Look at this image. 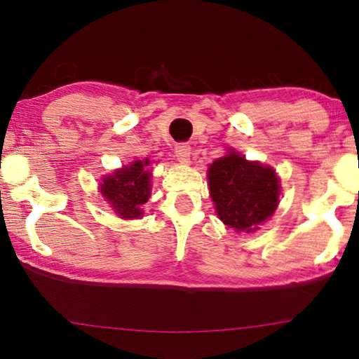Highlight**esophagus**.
<instances>
[{"instance_id":"obj_1","label":"esophagus","mask_w":359,"mask_h":359,"mask_svg":"<svg viewBox=\"0 0 359 359\" xmlns=\"http://www.w3.org/2000/svg\"><path fill=\"white\" fill-rule=\"evenodd\" d=\"M174 154L177 156V160L180 163H190V154H191V149L190 145L185 144V142H180L174 147Z\"/></svg>"}]
</instances>
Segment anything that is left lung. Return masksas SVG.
I'll list each match as a JSON object with an SVG mask.
<instances>
[{"label": "left lung", "mask_w": 359, "mask_h": 359, "mask_svg": "<svg viewBox=\"0 0 359 359\" xmlns=\"http://www.w3.org/2000/svg\"><path fill=\"white\" fill-rule=\"evenodd\" d=\"M209 187L220 220L247 233L274 214L280 191L271 168L247 161L236 151L212 163Z\"/></svg>", "instance_id": "obj_1"}]
</instances>
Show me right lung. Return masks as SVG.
Here are the masks:
<instances>
[{
    "mask_svg": "<svg viewBox=\"0 0 359 359\" xmlns=\"http://www.w3.org/2000/svg\"><path fill=\"white\" fill-rule=\"evenodd\" d=\"M149 161H136L109 175L101 184V193L123 218L141 217V205L150 196V172L145 171Z\"/></svg>",
    "mask_w": 359,
    "mask_h": 359,
    "instance_id": "1",
    "label": "right lung"
}]
</instances>
